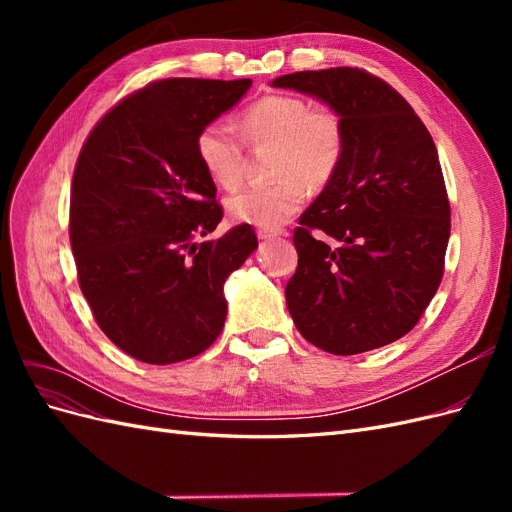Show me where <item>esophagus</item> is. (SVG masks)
<instances>
[{"label":"esophagus","instance_id":"1","mask_svg":"<svg viewBox=\"0 0 512 512\" xmlns=\"http://www.w3.org/2000/svg\"><path fill=\"white\" fill-rule=\"evenodd\" d=\"M280 235H284L282 230H269V228H258V239H262V241H267V239H275V237H280Z\"/></svg>","mask_w":512,"mask_h":512}]
</instances>
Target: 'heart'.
<instances>
[{
	"label": "heart",
	"mask_w": 512,
	"mask_h": 512,
	"mask_svg": "<svg viewBox=\"0 0 512 512\" xmlns=\"http://www.w3.org/2000/svg\"><path fill=\"white\" fill-rule=\"evenodd\" d=\"M241 134L250 145H275V181L247 185L226 198L232 222L275 230L297 213L309 188H324L344 158L339 117L297 96H267L245 108ZM228 123L211 121L196 136V156L220 188H235L245 170V143Z\"/></svg>",
	"instance_id": "1"
}]
</instances>
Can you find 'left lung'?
<instances>
[{
    "mask_svg": "<svg viewBox=\"0 0 512 512\" xmlns=\"http://www.w3.org/2000/svg\"><path fill=\"white\" fill-rule=\"evenodd\" d=\"M273 87L327 102L344 126V158L299 218L288 312L316 348H382L421 320L436 294L451 205L436 145L397 91L361 68L305 70Z\"/></svg>",
    "mask_w": 512,
    "mask_h": 512,
    "instance_id": "8db88e82",
    "label": "left lung"
}]
</instances>
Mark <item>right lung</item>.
<instances>
[{"mask_svg": "<svg viewBox=\"0 0 512 512\" xmlns=\"http://www.w3.org/2000/svg\"><path fill=\"white\" fill-rule=\"evenodd\" d=\"M250 79H164L117 102L74 166L70 245L98 327L136 361L205 352L226 320L224 282L258 239L250 224L198 243L222 222L196 136Z\"/></svg>", "mask_w": 512, "mask_h": 512, "instance_id": "right-lung-1", "label": "right lung"}]
</instances>
